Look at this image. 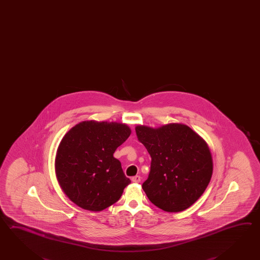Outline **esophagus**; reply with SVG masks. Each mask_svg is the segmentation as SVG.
Here are the masks:
<instances>
[{
	"instance_id": "esophagus-1",
	"label": "esophagus",
	"mask_w": 260,
	"mask_h": 260,
	"mask_svg": "<svg viewBox=\"0 0 260 260\" xmlns=\"http://www.w3.org/2000/svg\"><path fill=\"white\" fill-rule=\"evenodd\" d=\"M132 180H133V182H135V183H139L141 181V177L140 176H134V177L132 178Z\"/></svg>"
}]
</instances>
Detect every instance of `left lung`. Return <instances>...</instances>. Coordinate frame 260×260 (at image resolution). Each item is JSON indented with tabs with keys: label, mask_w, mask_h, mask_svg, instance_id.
Wrapping results in <instances>:
<instances>
[{
	"label": "left lung",
	"mask_w": 260,
	"mask_h": 260,
	"mask_svg": "<svg viewBox=\"0 0 260 260\" xmlns=\"http://www.w3.org/2000/svg\"><path fill=\"white\" fill-rule=\"evenodd\" d=\"M135 131L152 158L148 179L143 183L149 200L167 212L189 208L212 176V155L206 141L180 123L154 128L138 125Z\"/></svg>",
	"instance_id": "obj_1"
}]
</instances>
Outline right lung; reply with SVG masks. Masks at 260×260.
I'll use <instances>...</instances> for the list:
<instances>
[{"label":"right lung","mask_w":260,"mask_h":260,"mask_svg":"<svg viewBox=\"0 0 260 260\" xmlns=\"http://www.w3.org/2000/svg\"><path fill=\"white\" fill-rule=\"evenodd\" d=\"M131 133L127 124L90 120L64 134L56 151L55 174L77 206L97 212L119 200L131 180L113 154Z\"/></svg>","instance_id":"obj_1"}]
</instances>
